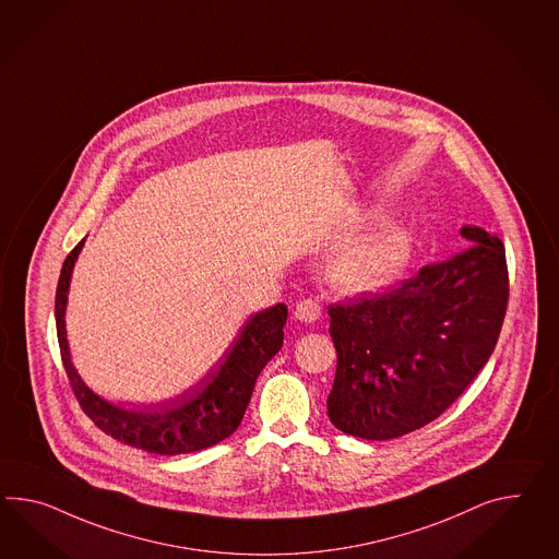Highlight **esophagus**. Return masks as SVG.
<instances>
[{
  "instance_id": "esophagus-1",
  "label": "esophagus",
  "mask_w": 559,
  "mask_h": 559,
  "mask_svg": "<svg viewBox=\"0 0 559 559\" xmlns=\"http://www.w3.org/2000/svg\"><path fill=\"white\" fill-rule=\"evenodd\" d=\"M320 312H322L320 301L316 300V298H304V300L298 301V306H296V310H294V316H296L300 322L310 324V322H314V320L320 318Z\"/></svg>"
}]
</instances>
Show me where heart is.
I'll return each instance as SVG.
<instances>
[{
    "label": "heart",
    "instance_id": "b5f03b06",
    "mask_svg": "<svg viewBox=\"0 0 559 559\" xmlns=\"http://www.w3.org/2000/svg\"><path fill=\"white\" fill-rule=\"evenodd\" d=\"M412 235L395 223H379L343 245L329 261L330 282L348 292H365L393 282L412 255Z\"/></svg>",
    "mask_w": 559,
    "mask_h": 559
}]
</instances>
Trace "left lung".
<instances>
[{
  "instance_id": "obj_1",
  "label": "left lung",
  "mask_w": 559,
  "mask_h": 559,
  "mask_svg": "<svg viewBox=\"0 0 559 559\" xmlns=\"http://www.w3.org/2000/svg\"><path fill=\"white\" fill-rule=\"evenodd\" d=\"M473 247L426 265L386 292L330 306L336 374L329 417L362 440L428 426L492 355L509 301L504 245L462 227Z\"/></svg>"
}]
</instances>
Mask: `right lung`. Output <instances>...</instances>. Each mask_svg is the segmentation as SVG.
<instances>
[{"instance_id":"right-lung-1","label":"right lung","mask_w":559,"mask_h":559,"mask_svg":"<svg viewBox=\"0 0 559 559\" xmlns=\"http://www.w3.org/2000/svg\"><path fill=\"white\" fill-rule=\"evenodd\" d=\"M83 245L85 239L72 249L62 263L55 306L60 357L71 381L72 393L83 412L100 431L117 442L162 456L199 452L229 438L243 419L259 372L284 344L286 304H275L273 308L251 316L229 350L187 393L154 407L126 409L95 395L74 371L69 355L64 310L72 267Z\"/></svg>"}]
</instances>
